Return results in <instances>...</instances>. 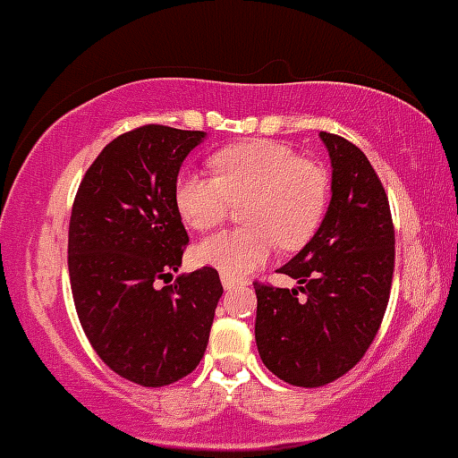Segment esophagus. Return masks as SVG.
<instances>
[{
  "instance_id": "1",
  "label": "esophagus",
  "mask_w": 458,
  "mask_h": 458,
  "mask_svg": "<svg viewBox=\"0 0 458 458\" xmlns=\"http://www.w3.org/2000/svg\"><path fill=\"white\" fill-rule=\"evenodd\" d=\"M239 280L233 278V276H225L221 274V284H224V289H233V286H237Z\"/></svg>"
}]
</instances>
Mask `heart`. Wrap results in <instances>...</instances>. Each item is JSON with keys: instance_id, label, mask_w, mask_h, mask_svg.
<instances>
[{"instance_id": "heart-1", "label": "heart", "mask_w": 458, "mask_h": 458, "mask_svg": "<svg viewBox=\"0 0 458 458\" xmlns=\"http://www.w3.org/2000/svg\"><path fill=\"white\" fill-rule=\"evenodd\" d=\"M215 175L182 172L175 180L174 202L189 228L206 233L243 204L248 225L221 230L199 241L195 260L241 278L269 259L276 241L298 250L310 241L324 219L330 178L321 165L306 160L278 140H248L219 149L210 158Z\"/></svg>"}]
</instances>
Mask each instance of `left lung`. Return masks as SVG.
Masks as SVG:
<instances>
[{"label": "left lung", "instance_id": "obj_1", "mask_svg": "<svg viewBox=\"0 0 458 458\" xmlns=\"http://www.w3.org/2000/svg\"><path fill=\"white\" fill-rule=\"evenodd\" d=\"M333 198L313 239L280 274L295 289L254 283L256 345L265 368L295 386H321L354 368L385 318L395 233L385 187L354 143L319 132Z\"/></svg>", "mask_w": 458, "mask_h": 458}]
</instances>
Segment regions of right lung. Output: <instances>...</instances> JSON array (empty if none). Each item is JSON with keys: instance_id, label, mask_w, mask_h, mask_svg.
Masks as SVG:
<instances>
[{"instance_id": "obj_1", "label": "right lung", "mask_w": 458, "mask_h": 458, "mask_svg": "<svg viewBox=\"0 0 458 458\" xmlns=\"http://www.w3.org/2000/svg\"><path fill=\"white\" fill-rule=\"evenodd\" d=\"M199 130L140 125L110 140L84 174L69 221V280L99 359L140 386H165L202 360L224 293L217 269L172 278L189 234L174 202Z\"/></svg>"}]
</instances>
